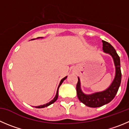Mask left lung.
Wrapping results in <instances>:
<instances>
[{"label": "left lung", "mask_w": 129, "mask_h": 129, "mask_svg": "<svg viewBox=\"0 0 129 129\" xmlns=\"http://www.w3.org/2000/svg\"><path fill=\"white\" fill-rule=\"evenodd\" d=\"M103 41V49L104 52L109 54L113 59L115 69H116L115 76L112 83L106 90L103 92H95L90 95L85 94L82 92L81 89L80 79L78 78V81L76 85V92L78 99L81 103L90 108H98L110 103L117 93L121 83V73L120 69V57L115 48L109 43L105 41Z\"/></svg>", "instance_id": "1"}]
</instances>
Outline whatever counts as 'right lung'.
Segmentation results:
<instances>
[{
  "label": "right lung",
  "mask_w": 129,
  "mask_h": 129,
  "mask_svg": "<svg viewBox=\"0 0 129 129\" xmlns=\"http://www.w3.org/2000/svg\"><path fill=\"white\" fill-rule=\"evenodd\" d=\"M38 38H43V37H37V39H38ZM67 76H66V77H65V78H63V79H61L60 82V84H59L58 86V88H57V91H56V95H55V97H54V99L52 100V101H50V103H47V104H44V105H41V106H36V108H45V107L51 105V104H53V103H55V101H56V100H57L58 97V88H59V87H60V85H62V83H63V81H64V80L66 79V78H67Z\"/></svg>",
  "instance_id": "add662e5"
}]
</instances>
